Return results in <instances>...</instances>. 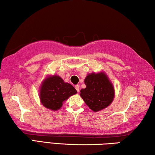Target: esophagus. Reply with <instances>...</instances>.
Masks as SVG:
<instances>
[{
	"instance_id": "obj_1",
	"label": "esophagus",
	"mask_w": 155,
	"mask_h": 155,
	"mask_svg": "<svg viewBox=\"0 0 155 155\" xmlns=\"http://www.w3.org/2000/svg\"><path fill=\"white\" fill-rule=\"evenodd\" d=\"M75 88H76V90H77V91L78 92H79V85H75Z\"/></svg>"
}]
</instances>
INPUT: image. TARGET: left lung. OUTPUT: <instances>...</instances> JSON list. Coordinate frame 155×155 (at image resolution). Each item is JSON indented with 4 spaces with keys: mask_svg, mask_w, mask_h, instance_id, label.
Returning a JSON list of instances; mask_svg holds the SVG:
<instances>
[{
    "mask_svg": "<svg viewBox=\"0 0 155 155\" xmlns=\"http://www.w3.org/2000/svg\"><path fill=\"white\" fill-rule=\"evenodd\" d=\"M85 88L81 90L80 95L93 111L107 108L114 97V88L104 73L88 74L84 81Z\"/></svg>",
    "mask_w": 155,
    "mask_h": 155,
    "instance_id": "left-lung-1",
    "label": "left lung"
}]
</instances>
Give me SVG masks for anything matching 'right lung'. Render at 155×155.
<instances>
[{"mask_svg": "<svg viewBox=\"0 0 155 155\" xmlns=\"http://www.w3.org/2000/svg\"><path fill=\"white\" fill-rule=\"evenodd\" d=\"M77 91L71 84L64 83L58 76H53L43 82L40 89V100L46 108L51 110L59 109L63 102Z\"/></svg>", "mask_w": 155, "mask_h": 155, "instance_id": "obj_1", "label": "right lung"}]
</instances>
